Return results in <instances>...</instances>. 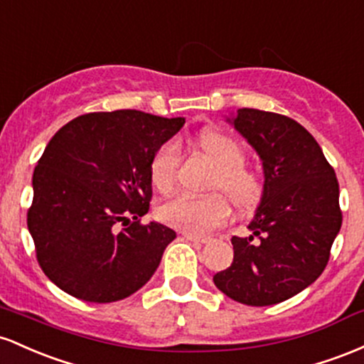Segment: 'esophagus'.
I'll use <instances>...</instances> for the list:
<instances>
[{"mask_svg": "<svg viewBox=\"0 0 364 364\" xmlns=\"http://www.w3.org/2000/svg\"><path fill=\"white\" fill-rule=\"evenodd\" d=\"M183 237L191 242H198V244H206L210 242V237H201V235H196V234H189V232H183Z\"/></svg>", "mask_w": 364, "mask_h": 364, "instance_id": "1", "label": "esophagus"}]
</instances>
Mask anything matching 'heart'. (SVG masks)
Segmentation results:
<instances>
[{
    "label": "heart",
    "instance_id": "obj_1",
    "mask_svg": "<svg viewBox=\"0 0 364 364\" xmlns=\"http://www.w3.org/2000/svg\"><path fill=\"white\" fill-rule=\"evenodd\" d=\"M198 146L216 168L210 191L225 196L237 211L255 210L263 199L264 182L258 171L244 165L246 151L240 142L220 130H204L198 137ZM177 168L178 146L175 141H168L156 149L149 163V178L158 193L165 194L173 189ZM220 194L204 198L178 194L161 204L158 216L166 225L189 234H206L222 227L230 213Z\"/></svg>",
    "mask_w": 364,
    "mask_h": 364
}]
</instances>
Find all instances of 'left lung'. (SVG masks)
<instances>
[{
  "mask_svg": "<svg viewBox=\"0 0 364 364\" xmlns=\"http://www.w3.org/2000/svg\"><path fill=\"white\" fill-rule=\"evenodd\" d=\"M227 120L263 161L264 194L252 235L232 237L234 261L213 282L237 303L272 306L325 270L342 225L338 182L320 144L292 118L240 108Z\"/></svg>",
  "mask_w": 364,
  "mask_h": 364,
  "instance_id": "obj_1",
  "label": "left lung"
}]
</instances>
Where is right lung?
<instances>
[{"instance_id": "right-lung-1", "label": "right lung", "mask_w": 364, "mask_h": 364, "mask_svg": "<svg viewBox=\"0 0 364 364\" xmlns=\"http://www.w3.org/2000/svg\"><path fill=\"white\" fill-rule=\"evenodd\" d=\"M186 118L139 109L80 115L48 142L32 177L27 227L44 275L77 299L113 303L148 282L171 228L142 225L149 163Z\"/></svg>"}]
</instances>
